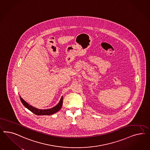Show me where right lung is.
<instances>
[{
	"instance_id": "add662e5",
	"label": "right lung",
	"mask_w": 150,
	"mask_h": 150,
	"mask_svg": "<svg viewBox=\"0 0 150 150\" xmlns=\"http://www.w3.org/2000/svg\"><path fill=\"white\" fill-rule=\"evenodd\" d=\"M20 100H21L23 105L26 108L30 110L31 112H32L33 113L35 114L38 115H52L53 114L55 113L61 109L62 105H63V97H62L58 105H56L55 107L50 108V109H37L36 108H35L32 105L27 103L25 100H23V98H21V96H20Z\"/></svg>"
}]
</instances>
